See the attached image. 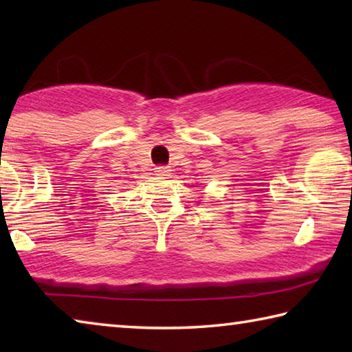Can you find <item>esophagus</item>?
Here are the masks:
<instances>
[{
	"mask_svg": "<svg viewBox=\"0 0 352 352\" xmlns=\"http://www.w3.org/2000/svg\"><path fill=\"white\" fill-rule=\"evenodd\" d=\"M169 166H158V168H155V172H157L158 175H166L169 174Z\"/></svg>",
	"mask_w": 352,
	"mask_h": 352,
	"instance_id": "34e87169",
	"label": "esophagus"
}]
</instances>
